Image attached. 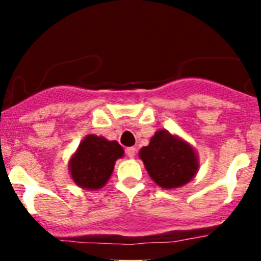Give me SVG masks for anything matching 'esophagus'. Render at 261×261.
Instances as JSON below:
<instances>
[{"mask_svg": "<svg viewBox=\"0 0 261 261\" xmlns=\"http://www.w3.org/2000/svg\"><path fill=\"white\" fill-rule=\"evenodd\" d=\"M126 155H127L128 158H134L136 155V149L134 146H130L126 149Z\"/></svg>", "mask_w": 261, "mask_h": 261, "instance_id": "esophagus-1", "label": "esophagus"}]
</instances>
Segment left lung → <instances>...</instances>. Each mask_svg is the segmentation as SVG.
Returning <instances> with one entry per match:
<instances>
[{
  "instance_id": "left-lung-1",
  "label": "left lung",
  "mask_w": 261,
  "mask_h": 261,
  "mask_svg": "<svg viewBox=\"0 0 261 261\" xmlns=\"http://www.w3.org/2000/svg\"><path fill=\"white\" fill-rule=\"evenodd\" d=\"M140 158L151 179L165 189L188 183L198 168L193 147L165 130L156 131Z\"/></svg>"
}]
</instances>
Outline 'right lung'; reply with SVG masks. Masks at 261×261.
<instances>
[{"label":"right lung","mask_w":261,"mask_h":261,"mask_svg":"<svg viewBox=\"0 0 261 261\" xmlns=\"http://www.w3.org/2000/svg\"><path fill=\"white\" fill-rule=\"evenodd\" d=\"M123 155L117 141L96 135L86 136L69 164L73 180L87 189H98L111 177L115 162Z\"/></svg>","instance_id":"right-lung-1"}]
</instances>
